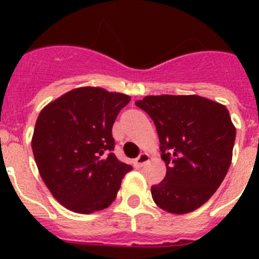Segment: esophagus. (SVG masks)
Segmentation results:
<instances>
[{
    "instance_id": "obj_1",
    "label": "esophagus",
    "mask_w": 259,
    "mask_h": 259,
    "mask_svg": "<svg viewBox=\"0 0 259 259\" xmlns=\"http://www.w3.org/2000/svg\"><path fill=\"white\" fill-rule=\"evenodd\" d=\"M149 161V154H146V153H141L139 157L136 158L134 161L135 167H143L146 162Z\"/></svg>"
}]
</instances>
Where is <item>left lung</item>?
<instances>
[{"mask_svg": "<svg viewBox=\"0 0 259 259\" xmlns=\"http://www.w3.org/2000/svg\"><path fill=\"white\" fill-rule=\"evenodd\" d=\"M152 118L166 176L152 187L158 206L187 214L206 202L232 161L236 128L226 106L200 96H146L135 102Z\"/></svg>", "mask_w": 259, "mask_h": 259, "instance_id": "8db88e82", "label": "left lung"}]
</instances>
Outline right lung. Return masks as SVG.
<instances>
[{
    "instance_id": "1",
    "label": "right lung",
    "mask_w": 259,
    "mask_h": 259,
    "mask_svg": "<svg viewBox=\"0 0 259 259\" xmlns=\"http://www.w3.org/2000/svg\"><path fill=\"white\" fill-rule=\"evenodd\" d=\"M131 101L123 93L84 87L41 110L32 152L45 185L59 203L80 214L111 205L132 166L113 153V124Z\"/></svg>"
}]
</instances>
